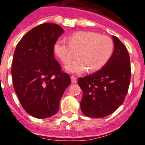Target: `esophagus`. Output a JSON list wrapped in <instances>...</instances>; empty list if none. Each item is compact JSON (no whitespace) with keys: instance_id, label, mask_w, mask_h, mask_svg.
<instances>
[{"instance_id":"34e87169","label":"esophagus","mask_w":145,"mask_h":145,"mask_svg":"<svg viewBox=\"0 0 145 145\" xmlns=\"http://www.w3.org/2000/svg\"><path fill=\"white\" fill-rule=\"evenodd\" d=\"M71 82H72L73 84H74V83L77 82V79H76V78H75L74 76H71Z\"/></svg>"}]
</instances>
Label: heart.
<instances>
[{
  "mask_svg": "<svg viewBox=\"0 0 145 145\" xmlns=\"http://www.w3.org/2000/svg\"><path fill=\"white\" fill-rule=\"evenodd\" d=\"M55 54L64 63H68L76 56L77 59L65 66L69 73L80 74L89 68L97 71L106 64L114 50V43L107 36L94 32H78L69 37V41L59 39L54 46Z\"/></svg>",
  "mask_w": 145,
  "mask_h": 145,
  "instance_id": "b5f03b06",
  "label": "heart"
}]
</instances>
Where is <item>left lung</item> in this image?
Masks as SVG:
<instances>
[{
  "label": "left lung",
  "instance_id": "obj_1",
  "mask_svg": "<svg viewBox=\"0 0 145 145\" xmlns=\"http://www.w3.org/2000/svg\"><path fill=\"white\" fill-rule=\"evenodd\" d=\"M114 51L108 62L94 74L79 78L83 91L80 108L84 115L102 118L112 114L124 101L131 77L130 59L127 48L112 36Z\"/></svg>",
  "mask_w": 145,
  "mask_h": 145
}]
</instances>
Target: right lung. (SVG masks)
I'll list each match as a JSON object with an SVG mask.
<instances>
[{
	"label": "right lung",
	"instance_id": "add662e5",
	"mask_svg": "<svg viewBox=\"0 0 145 145\" xmlns=\"http://www.w3.org/2000/svg\"><path fill=\"white\" fill-rule=\"evenodd\" d=\"M64 30L46 23L33 28L19 41L12 61L14 88L23 108L37 119L56 114L65 90L71 83L54 59V45Z\"/></svg>",
	"mask_w": 145,
	"mask_h": 145
}]
</instances>
